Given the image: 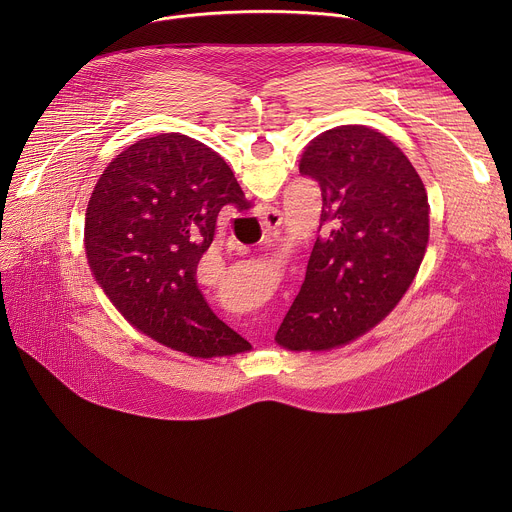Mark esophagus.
<instances>
[{
	"mask_svg": "<svg viewBox=\"0 0 512 512\" xmlns=\"http://www.w3.org/2000/svg\"><path fill=\"white\" fill-rule=\"evenodd\" d=\"M281 221H283L281 210H277V208H267V212L263 214V231H265V233H275V231L279 229Z\"/></svg>",
	"mask_w": 512,
	"mask_h": 512,
	"instance_id": "34e87169",
	"label": "esophagus"
}]
</instances>
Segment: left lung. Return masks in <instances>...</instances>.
Returning a JSON list of instances; mask_svg holds the SVG:
<instances>
[{"instance_id": "1", "label": "left lung", "mask_w": 512, "mask_h": 512, "mask_svg": "<svg viewBox=\"0 0 512 512\" xmlns=\"http://www.w3.org/2000/svg\"><path fill=\"white\" fill-rule=\"evenodd\" d=\"M300 172L320 184L328 233L314 243L275 342L322 352L367 334L401 302L427 251L429 202L399 145L367 125L314 137Z\"/></svg>"}]
</instances>
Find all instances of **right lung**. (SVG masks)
Listing matches in <instances>:
<instances>
[{
    "mask_svg": "<svg viewBox=\"0 0 512 512\" xmlns=\"http://www.w3.org/2000/svg\"><path fill=\"white\" fill-rule=\"evenodd\" d=\"M227 204L249 208L229 164L188 135L162 133L109 162L85 212L87 261L111 304L145 336L196 358L251 350L196 285Z\"/></svg>",
    "mask_w": 512,
    "mask_h": 512,
    "instance_id": "right-lung-1",
    "label": "right lung"
}]
</instances>
